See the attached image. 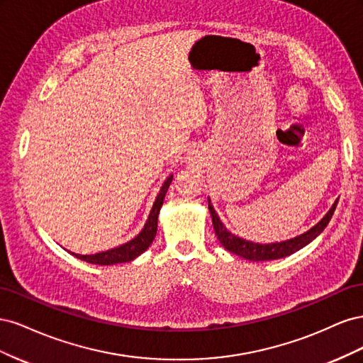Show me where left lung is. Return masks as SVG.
Returning a JSON list of instances; mask_svg holds the SVG:
<instances>
[{
	"instance_id": "1",
	"label": "left lung",
	"mask_w": 363,
	"mask_h": 363,
	"mask_svg": "<svg viewBox=\"0 0 363 363\" xmlns=\"http://www.w3.org/2000/svg\"><path fill=\"white\" fill-rule=\"evenodd\" d=\"M336 204H337V200L335 201L330 211L325 213V216L321 219V221L316 225H313L311 230H307L306 233H303L300 236H295L288 240H283V242H276V244H255V242H250V240H245L242 238H238L233 233H230L228 230L224 227L221 219H219L218 213L215 212L213 206L211 204V200H208V211H211L215 235L218 236L219 242L223 244V247L225 250H228L230 252H233V255L240 256L244 259H248L252 262H259V260L262 262V260H274V259L286 257V256L292 255V252L301 250L307 244H311L312 240L327 227L328 221H330L333 216Z\"/></svg>"
}]
</instances>
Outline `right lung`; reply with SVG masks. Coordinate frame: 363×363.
I'll return each instance as SVG.
<instances>
[{
	"label": "right lung",
	"mask_w": 363,
	"mask_h": 363,
	"mask_svg": "<svg viewBox=\"0 0 363 363\" xmlns=\"http://www.w3.org/2000/svg\"><path fill=\"white\" fill-rule=\"evenodd\" d=\"M171 182H172V175H169V177L164 180L162 189L157 195V199H156L155 204H152V208L148 215L147 223H145L144 228H142V232L136 238L128 240L127 244H123V245H119L112 250H107V251L96 252V255L82 256V255H75V252H71V255L75 256L77 259L87 262V263H95V265H115V263L131 262L138 256H140L142 252H144L151 245V242L156 238L159 212H160L163 199H164V195H167V191L169 188Z\"/></svg>",
	"instance_id": "right-lung-1"
}]
</instances>
